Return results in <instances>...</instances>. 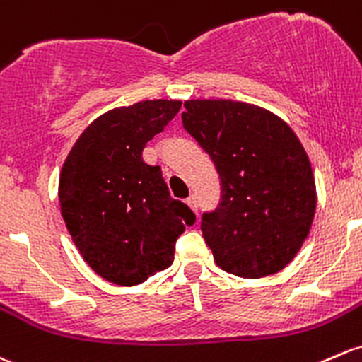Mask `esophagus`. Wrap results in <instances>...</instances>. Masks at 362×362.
Masks as SVG:
<instances>
[{
  "mask_svg": "<svg viewBox=\"0 0 362 362\" xmlns=\"http://www.w3.org/2000/svg\"><path fill=\"white\" fill-rule=\"evenodd\" d=\"M185 203H187V206L191 208V210H197V196H196V194H191V196L185 199Z\"/></svg>",
  "mask_w": 362,
  "mask_h": 362,
  "instance_id": "34e87169",
  "label": "esophagus"
}]
</instances>
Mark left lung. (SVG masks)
Wrapping results in <instances>:
<instances>
[{
	"label": "left lung",
	"mask_w": 362,
	"mask_h": 362,
	"mask_svg": "<svg viewBox=\"0 0 362 362\" xmlns=\"http://www.w3.org/2000/svg\"><path fill=\"white\" fill-rule=\"evenodd\" d=\"M182 123L210 154L222 197L201 230L216 265L238 277L272 276L296 257L314 220L315 182L295 132L267 109L187 100Z\"/></svg>",
	"instance_id": "8db88e82"
}]
</instances>
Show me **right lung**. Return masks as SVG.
I'll use <instances>...</instances> for the list:
<instances>
[{"mask_svg":"<svg viewBox=\"0 0 362 362\" xmlns=\"http://www.w3.org/2000/svg\"><path fill=\"white\" fill-rule=\"evenodd\" d=\"M180 100H144L98 116L79 135L59 180L60 211L83 260L105 281L135 286L173 264L175 241L196 215L170 196L142 151Z\"/></svg>","mask_w":362,"mask_h":362,"instance_id":"add662e5","label":"right lung"}]
</instances>
